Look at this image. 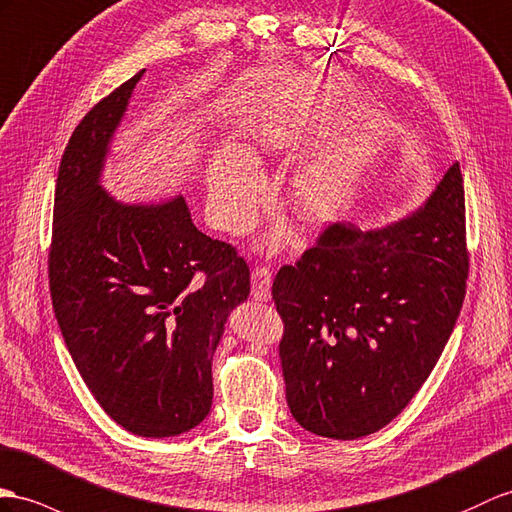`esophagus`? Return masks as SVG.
<instances>
[{
    "mask_svg": "<svg viewBox=\"0 0 512 512\" xmlns=\"http://www.w3.org/2000/svg\"><path fill=\"white\" fill-rule=\"evenodd\" d=\"M252 297L258 302L271 299V271L265 265L252 269Z\"/></svg>",
    "mask_w": 512,
    "mask_h": 512,
    "instance_id": "34e87169",
    "label": "esophagus"
}]
</instances>
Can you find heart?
<instances>
[{
	"label": "heart",
	"instance_id": "heart-1",
	"mask_svg": "<svg viewBox=\"0 0 512 512\" xmlns=\"http://www.w3.org/2000/svg\"><path fill=\"white\" fill-rule=\"evenodd\" d=\"M291 141V132L282 123H269L260 130L256 147L260 152H280ZM363 156L358 152L336 154L317 160L289 184L286 206L310 226H323L339 219L352 206ZM265 195V176L258 162L241 149H219L208 169L210 213L217 226L228 232H243L256 217V208Z\"/></svg>",
	"mask_w": 512,
	"mask_h": 512
}]
</instances>
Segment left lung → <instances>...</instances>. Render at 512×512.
Wrapping results in <instances>:
<instances>
[{"label": "left lung", "instance_id": "obj_1", "mask_svg": "<svg viewBox=\"0 0 512 512\" xmlns=\"http://www.w3.org/2000/svg\"><path fill=\"white\" fill-rule=\"evenodd\" d=\"M469 273L460 165L417 213L363 232L321 230L273 280L286 402L299 426L352 441L384 428L439 360Z\"/></svg>", "mask_w": 512, "mask_h": 512}]
</instances>
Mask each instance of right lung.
<instances>
[{"mask_svg":"<svg viewBox=\"0 0 512 512\" xmlns=\"http://www.w3.org/2000/svg\"><path fill=\"white\" fill-rule=\"evenodd\" d=\"M139 71L86 112L62 154L47 254L54 313L82 380L132 434L189 432L213 404V354L249 295L236 247L193 226L182 195L121 204L102 186Z\"/></svg>","mask_w":512,"mask_h":512,"instance_id":"add662e5","label":"right lung"}]
</instances>
